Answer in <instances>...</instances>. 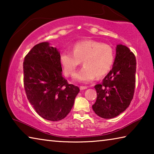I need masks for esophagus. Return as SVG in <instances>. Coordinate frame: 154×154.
Returning a JSON list of instances; mask_svg holds the SVG:
<instances>
[{
    "label": "esophagus",
    "instance_id": "1",
    "mask_svg": "<svg viewBox=\"0 0 154 154\" xmlns=\"http://www.w3.org/2000/svg\"><path fill=\"white\" fill-rule=\"evenodd\" d=\"M87 88H88L87 86H80V90H85V89H87Z\"/></svg>",
    "mask_w": 154,
    "mask_h": 154
}]
</instances>
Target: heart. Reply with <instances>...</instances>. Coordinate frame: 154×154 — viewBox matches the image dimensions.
<instances>
[{
    "instance_id": "1",
    "label": "heart",
    "mask_w": 154,
    "mask_h": 154,
    "mask_svg": "<svg viewBox=\"0 0 154 154\" xmlns=\"http://www.w3.org/2000/svg\"><path fill=\"white\" fill-rule=\"evenodd\" d=\"M82 61L84 66L75 75V80L89 83L96 76L103 77L110 71L114 61V51L107 44L85 40L75 44L72 52L64 51L60 55V62L66 76L73 75Z\"/></svg>"
}]
</instances>
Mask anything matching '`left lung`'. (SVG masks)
<instances>
[{"label":"left lung","instance_id":"left-lung-1","mask_svg":"<svg viewBox=\"0 0 154 154\" xmlns=\"http://www.w3.org/2000/svg\"><path fill=\"white\" fill-rule=\"evenodd\" d=\"M136 66V58L129 48L117 45L113 68L103 82L94 86L97 98L92 109L97 116L111 119L128 107L134 96Z\"/></svg>","mask_w":154,"mask_h":154}]
</instances>
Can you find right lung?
<instances>
[{
	"label": "right lung",
	"instance_id": "1",
	"mask_svg": "<svg viewBox=\"0 0 154 154\" xmlns=\"http://www.w3.org/2000/svg\"><path fill=\"white\" fill-rule=\"evenodd\" d=\"M60 52L43 42L25 56L24 85L28 100L36 113L49 121H60L70 113L79 88L62 75Z\"/></svg>",
	"mask_w": 154,
	"mask_h": 154
}]
</instances>
